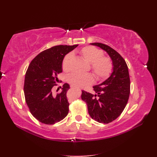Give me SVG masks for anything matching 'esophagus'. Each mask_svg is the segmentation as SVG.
<instances>
[{
  "label": "esophagus",
  "mask_w": 157,
  "mask_h": 157,
  "mask_svg": "<svg viewBox=\"0 0 157 157\" xmlns=\"http://www.w3.org/2000/svg\"><path fill=\"white\" fill-rule=\"evenodd\" d=\"M71 88H74V87H73V86H71Z\"/></svg>",
  "instance_id": "esophagus-1"
}]
</instances>
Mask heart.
Segmentation results:
<instances>
[{
	"label": "heart",
	"instance_id": "heart-1",
	"mask_svg": "<svg viewBox=\"0 0 157 157\" xmlns=\"http://www.w3.org/2000/svg\"><path fill=\"white\" fill-rule=\"evenodd\" d=\"M79 54L86 61L90 64L91 69L98 79H105L111 74L113 69L112 62L109 58L103 56V52L101 50L88 46L83 48ZM72 59V53H69L63 59L62 67L64 71H69L71 69ZM68 81L75 87L84 88L94 82V77L90 73L80 74L75 73L68 77Z\"/></svg>",
	"mask_w": 157,
	"mask_h": 157
}]
</instances>
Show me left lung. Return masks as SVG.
I'll return each instance as SVG.
<instances>
[{"label":"left lung","instance_id":"1","mask_svg":"<svg viewBox=\"0 0 157 157\" xmlns=\"http://www.w3.org/2000/svg\"><path fill=\"white\" fill-rule=\"evenodd\" d=\"M90 44L107 52L112 61L113 72L105 81L93 86L95 94L82 90V99L87 104L93 119L109 123L121 114L128 103L130 93L128 67L122 56L110 46L98 42Z\"/></svg>","mask_w":157,"mask_h":157}]
</instances>
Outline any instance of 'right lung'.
<instances>
[{
  "label": "right lung",
  "mask_w": 157,
  "mask_h": 157,
  "mask_svg": "<svg viewBox=\"0 0 157 157\" xmlns=\"http://www.w3.org/2000/svg\"><path fill=\"white\" fill-rule=\"evenodd\" d=\"M78 45H59L46 49L32 60L25 73L24 95L32 115L40 122L52 125L67 115L69 105L67 92L68 84L54 96L52 88L59 82L65 56Z\"/></svg>",
  "instance_id": "obj_1"
}]
</instances>
